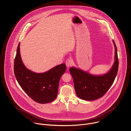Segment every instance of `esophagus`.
<instances>
[{
	"instance_id": "esophagus-1",
	"label": "esophagus",
	"mask_w": 131,
	"mask_h": 131,
	"mask_svg": "<svg viewBox=\"0 0 131 131\" xmlns=\"http://www.w3.org/2000/svg\"><path fill=\"white\" fill-rule=\"evenodd\" d=\"M73 63V61L72 59H68L66 61V65L67 67H68L72 66Z\"/></svg>"
}]
</instances>
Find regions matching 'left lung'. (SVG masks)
Segmentation results:
<instances>
[{
  "instance_id": "left-lung-1",
  "label": "left lung",
  "mask_w": 131,
  "mask_h": 131,
  "mask_svg": "<svg viewBox=\"0 0 131 131\" xmlns=\"http://www.w3.org/2000/svg\"><path fill=\"white\" fill-rule=\"evenodd\" d=\"M113 42L115 47V61L107 73L94 76L74 67L70 68L76 93L81 99L90 101L102 97L113 84L118 68L117 48L114 41Z\"/></svg>"
}]
</instances>
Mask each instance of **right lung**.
Masks as SVG:
<instances>
[{"label": "right lung", "instance_id": "right-lung-1", "mask_svg": "<svg viewBox=\"0 0 131 131\" xmlns=\"http://www.w3.org/2000/svg\"><path fill=\"white\" fill-rule=\"evenodd\" d=\"M19 45L14 61V73L18 84L34 101L40 103L53 102L57 96L60 79L66 71L65 64L57 65L43 73L33 72L22 62Z\"/></svg>", "mask_w": 131, "mask_h": 131}]
</instances>
